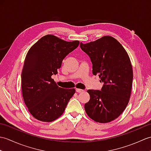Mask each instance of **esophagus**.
<instances>
[{"label": "esophagus", "instance_id": "1", "mask_svg": "<svg viewBox=\"0 0 151 151\" xmlns=\"http://www.w3.org/2000/svg\"><path fill=\"white\" fill-rule=\"evenodd\" d=\"M76 91L77 92V93H82V92L84 91V90H82V89H81L76 88Z\"/></svg>", "mask_w": 151, "mask_h": 151}]
</instances>
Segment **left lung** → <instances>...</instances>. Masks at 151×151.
<instances>
[{"instance_id": "1", "label": "left lung", "mask_w": 151, "mask_h": 151, "mask_svg": "<svg viewBox=\"0 0 151 151\" xmlns=\"http://www.w3.org/2000/svg\"><path fill=\"white\" fill-rule=\"evenodd\" d=\"M80 45L90 58L93 74L98 75L104 84L101 91H87L90 99L85 104V111L95 121L108 123L123 113L130 100L133 80L130 58L121 44L111 36Z\"/></svg>"}]
</instances>
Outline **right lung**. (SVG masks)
I'll list each match as a JSON object with an SVG mask.
<instances>
[{
  "mask_svg": "<svg viewBox=\"0 0 151 151\" xmlns=\"http://www.w3.org/2000/svg\"><path fill=\"white\" fill-rule=\"evenodd\" d=\"M78 41H65L53 35L42 37L25 58L21 73L22 97L36 119L51 122L65 111L75 89L58 87L54 79L65 57L78 47Z\"/></svg>",
  "mask_w": 151,
  "mask_h": 151,
  "instance_id": "add662e5",
  "label": "right lung"
}]
</instances>
